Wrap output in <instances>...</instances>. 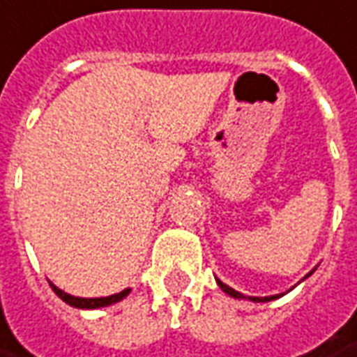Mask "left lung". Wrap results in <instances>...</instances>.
I'll return each instance as SVG.
<instances>
[{"instance_id":"left-lung-1","label":"left lung","mask_w":357,"mask_h":357,"mask_svg":"<svg viewBox=\"0 0 357 357\" xmlns=\"http://www.w3.org/2000/svg\"><path fill=\"white\" fill-rule=\"evenodd\" d=\"M311 274H313V270H311V272H309L307 276H311ZM215 282H218V286L221 287V291H225V294H227V296H229V297H235V299H245V301H252V303H266V301H272V299H278V297L284 296V294H278V296H270V297L243 296L241 291H235L233 287H229V286H227V284H223V282H221V280H218V278H215Z\"/></svg>"}]
</instances>
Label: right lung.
<instances>
[{"mask_svg":"<svg viewBox=\"0 0 357 357\" xmlns=\"http://www.w3.org/2000/svg\"><path fill=\"white\" fill-rule=\"evenodd\" d=\"M48 284H50V287L54 289V294L60 297L61 301H66V303L71 307H77V309H99V307L114 305V303L122 301V299L130 294V287H126L124 291H120V294H114V296H108V297H75V296H70V294H66V291H61L60 287H56L52 282H48Z\"/></svg>","mask_w":357,"mask_h":357,"instance_id":"add662e5","label":"right lung"}]
</instances>
